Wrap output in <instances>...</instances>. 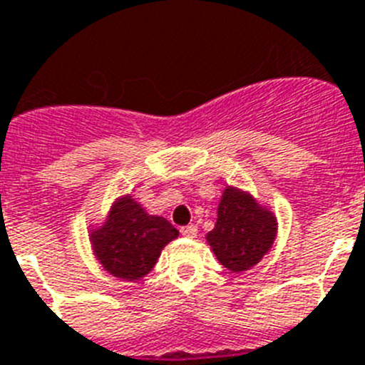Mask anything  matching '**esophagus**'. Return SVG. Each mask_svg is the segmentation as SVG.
<instances>
[{
	"mask_svg": "<svg viewBox=\"0 0 365 365\" xmlns=\"http://www.w3.org/2000/svg\"><path fill=\"white\" fill-rule=\"evenodd\" d=\"M180 234L185 235V237H190V240H193V237H197V227H195V225H188V227H182V228H180Z\"/></svg>",
	"mask_w": 365,
	"mask_h": 365,
	"instance_id": "34e87169",
	"label": "esophagus"
}]
</instances>
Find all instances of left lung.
<instances>
[{
    "label": "left lung",
    "mask_w": 365,
    "mask_h": 365,
    "mask_svg": "<svg viewBox=\"0 0 365 365\" xmlns=\"http://www.w3.org/2000/svg\"><path fill=\"white\" fill-rule=\"evenodd\" d=\"M276 234L278 219L269 206L259 205L245 190L227 186L217 206L215 227L206 234V241L225 269L240 274L269 254Z\"/></svg>",
    "instance_id": "obj_1"
}]
</instances>
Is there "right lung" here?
I'll list each match as a JSON object with an SVG mask.
<instances>
[{
  "label": "right lung",
  "mask_w": 365,
  "mask_h": 365,
  "mask_svg": "<svg viewBox=\"0 0 365 365\" xmlns=\"http://www.w3.org/2000/svg\"><path fill=\"white\" fill-rule=\"evenodd\" d=\"M177 235L179 230L168 219L148 214L131 195H120L104 222L91 228L89 241L104 270L124 282H137L151 272L163 248Z\"/></svg>",
  "instance_id": "right-lung-1"
}]
</instances>
